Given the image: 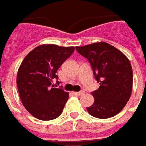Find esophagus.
<instances>
[{"label":"esophagus","instance_id":"34e87169","mask_svg":"<svg viewBox=\"0 0 146 146\" xmlns=\"http://www.w3.org/2000/svg\"><path fill=\"white\" fill-rule=\"evenodd\" d=\"M85 94V91H80V92H73V94L75 96H81Z\"/></svg>","mask_w":146,"mask_h":146}]
</instances>
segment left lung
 Segmentation results:
<instances>
[{
	"mask_svg": "<svg viewBox=\"0 0 146 146\" xmlns=\"http://www.w3.org/2000/svg\"><path fill=\"white\" fill-rule=\"evenodd\" d=\"M77 51L92 65L98 90L92 92L94 104L87 111L91 116L106 119L119 113L129 100L133 88V69L128 57L106 42L77 46Z\"/></svg>",
	"mask_w": 146,
	"mask_h": 146,
	"instance_id": "8db88e82",
	"label": "left lung"
}]
</instances>
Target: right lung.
Masks as SVG:
<instances>
[{"instance_id":"obj_1","label":"right lung","mask_w":146,"mask_h":146,"mask_svg":"<svg viewBox=\"0 0 146 146\" xmlns=\"http://www.w3.org/2000/svg\"><path fill=\"white\" fill-rule=\"evenodd\" d=\"M75 48L56 44H40L24 58L17 75L21 101L36 118L49 121L58 117L69 99V93L53 88L56 71Z\"/></svg>"}]
</instances>
